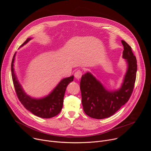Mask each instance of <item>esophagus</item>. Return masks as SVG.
I'll return each instance as SVG.
<instances>
[{
    "label": "esophagus",
    "instance_id": "esophagus-1",
    "mask_svg": "<svg viewBox=\"0 0 151 151\" xmlns=\"http://www.w3.org/2000/svg\"><path fill=\"white\" fill-rule=\"evenodd\" d=\"M82 72L81 70H76L75 72V77L76 79H80L82 77Z\"/></svg>",
    "mask_w": 151,
    "mask_h": 151
}]
</instances>
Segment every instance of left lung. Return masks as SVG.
<instances>
[{"label": "left lung", "instance_id": "obj_1", "mask_svg": "<svg viewBox=\"0 0 151 151\" xmlns=\"http://www.w3.org/2000/svg\"><path fill=\"white\" fill-rule=\"evenodd\" d=\"M121 42L124 46L122 57L126 60L128 68L118 90H107L91 73L82 76L80 88L83 109L91 118L104 119L111 116L132 96L136 78L137 60L131 47L123 40Z\"/></svg>", "mask_w": 151, "mask_h": 151}]
</instances>
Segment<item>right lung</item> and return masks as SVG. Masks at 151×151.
I'll return each mask as SVG.
<instances>
[{
    "instance_id": "add662e5",
    "label": "right lung",
    "mask_w": 151,
    "mask_h": 151,
    "mask_svg": "<svg viewBox=\"0 0 151 151\" xmlns=\"http://www.w3.org/2000/svg\"><path fill=\"white\" fill-rule=\"evenodd\" d=\"M31 39L27 38L20 47L26 44ZM15 54L16 52L13 56L11 63V75L15 90L19 100L26 109L37 116L42 118H51L57 115L63 107V99L66 88L73 81V76L63 79L48 96L39 99L32 98L26 94L14 72V63Z\"/></svg>"
}]
</instances>
